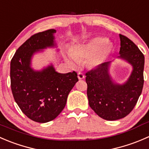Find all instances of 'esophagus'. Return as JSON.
Returning <instances> with one entry per match:
<instances>
[{
	"instance_id": "1",
	"label": "esophagus",
	"mask_w": 149,
	"mask_h": 149,
	"mask_svg": "<svg viewBox=\"0 0 149 149\" xmlns=\"http://www.w3.org/2000/svg\"><path fill=\"white\" fill-rule=\"evenodd\" d=\"M77 77L79 79H82L85 78V75H84V74L82 72H78Z\"/></svg>"
}]
</instances>
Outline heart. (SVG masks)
Instances as JSON below:
<instances>
[{
	"instance_id": "1",
	"label": "heart",
	"mask_w": 149,
	"mask_h": 149,
	"mask_svg": "<svg viewBox=\"0 0 149 149\" xmlns=\"http://www.w3.org/2000/svg\"><path fill=\"white\" fill-rule=\"evenodd\" d=\"M112 47L107 42V39L104 37H95L85 44L75 47L70 51V54L74 60L68 58L67 61L73 67L76 62L80 63L91 58L90 65L92 67H98L102 64L111 54Z\"/></svg>"
}]
</instances>
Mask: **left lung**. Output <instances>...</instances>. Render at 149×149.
<instances>
[{
    "label": "left lung",
    "instance_id": "1",
    "mask_svg": "<svg viewBox=\"0 0 149 149\" xmlns=\"http://www.w3.org/2000/svg\"><path fill=\"white\" fill-rule=\"evenodd\" d=\"M119 58L132 66L130 76L124 84L115 83L109 74L111 62L100 64L85 74L87 95L91 108L106 120H120L136 105L143 86L144 56L131 40L120 34Z\"/></svg>",
    "mask_w": 149,
    "mask_h": 149
}]
</instances>
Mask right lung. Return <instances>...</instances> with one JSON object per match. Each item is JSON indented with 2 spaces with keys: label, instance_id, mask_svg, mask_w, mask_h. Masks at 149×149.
I'll return each instance as SVG.
<instances>
[{
  "label": "right lung",
  "instance_id": "1",
  "mask_svg": "<svg viewBox=\"0 0 149 149\" xmlns=\"http://www.w3.org/2000/svg\"><path fill=\"white\" fill-rule=\"evenodd\" d=\"M56 29L32 35L17 49L11 61V88L16 103L30 120L45 123L54 120L65 107L69 93L78 81L76 72L61 74L53 65L41 71L31 68L35 53L56 45Z\"/></svg>",
  "mask_w": 149,
  "mask_h": 149
}]
</instances>
